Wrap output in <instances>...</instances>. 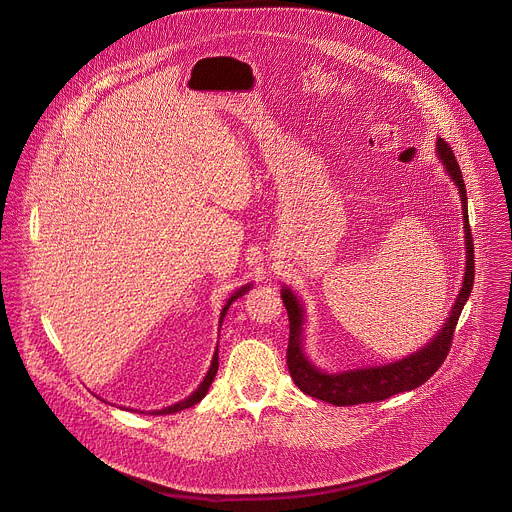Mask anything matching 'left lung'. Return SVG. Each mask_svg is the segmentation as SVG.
<instances>
[{"label": "left lung", "mask_w": 512, "mask_h": 512, "mask_svg": "<svg viewBox=\"0 0 512 512\" xmlns=\"http://www.w3.org/2000/svg\"><path fill=\"white\" fill-rule=\"evenodd\" d=\"M437 156L444 162L446 172L454 180V184L460 190L462 196V210H464V233H466V273L460 294L456 298V304L450 312L448 322L444 328L437 332V336L425 344L421 350L409 354L407 358H401L397 362L383 364V367H367V369H352L336 375L322 373L304 354L302 346V332H304V308L300 300L294 296V291L283 287L281 300L287 310L289 318V344H287V369L294 383L310 397L322 399L326 403L344 407V405H358V403H375L389 399L397 393L411 391L419 385H423L437 369L442 367L450 348L452 338L456 332L458 318L464 310L466 300L472 294L474 285V241L470 233V221H468V198H466V186L462 178V170L458 166V160L452 152L450 145L440 137L437 139Z\"/></svg>", "instance_id": "1"}]
</instances>
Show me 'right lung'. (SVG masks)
<instances>
[{
    "label": "right lung",
    "instance_id": "right-lung-1",
    "mask_svg": "<svg viewBox=\"0 0 512 512\" xmlns=\"http://www.w3.org/2000/svg\"><path fill=\"white\" fill-rule=\"evenodd\" d=\"M251 285H245V287H241L235 296H231L229 298V302H227V306L223 308V312H221V322H223V318H225V314H227V310H229V306L237 300V298H241L245 291L249 289ZM216 371H218V348L214 350V356H212V362H210V369H208V373H206V377H204V381L198 385V389L188 397V399H184V401H180V403H174V405H170V407H166V409H158V411H154L156 415H166V413H178V411H182V409H188V407H192V405H196L198 401H202V397L208 393V387L212 385V381H214V375H216Z\"/></svg>",
    "mask_w": 512,
    "mask_h": 512
}]
</instances>
